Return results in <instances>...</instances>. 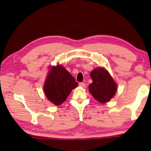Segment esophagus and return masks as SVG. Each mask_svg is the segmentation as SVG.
Here are the masks:
<instances>
[{
	"mask_svg": "<svg viewBox=\"0 0 151 151\" xmlns=\"http://www.w3.org/2000/svg\"><path fill=\"white\" fill-rule=\"evenodd\" d=\"M79 86H81V87H82V88H85L86 87V84L84 82H80Z\"/></svg>",
	"mask_w": 151,
	"mask_h": 151,
	"instance_id": "esophagus-1",
	"label": "esophagus"
}]
</instances>
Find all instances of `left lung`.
<instances>
[{"label": "left lung", "mask_w": 151, "mask_h": 151, "mask_svg": "<svg viewBox=\"0 0 151 151\" xmlns=\"http://www.w3.org/2000/svg\"><path fill=\"white\" fill-rule=\"evenodd\" d=\"M93 82L89 90L93 97L100 102H107L115 95L117 85L110 74L103 68L95 69L90 74Z\"/></svg>", "instance_id": "left-lung-1"}]
</instances>
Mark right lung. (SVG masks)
Segmentation results:
<instances>
[{"label":"right lung","mask_w":151,"mask_h":151,"mask_svg":"<svg viewBox=\"0 0 151 151\" xmlns=\"http://www.w3.org/2000/svg\"><path fill=\"white\" fill-rule=\"evenodd\" d=\"M77 86L75 78L63 67L57 65L51 68L43 88L47 98L58 106L66 100Z\"/></svg>","instance_id":"add662e5"}]
</instances>
